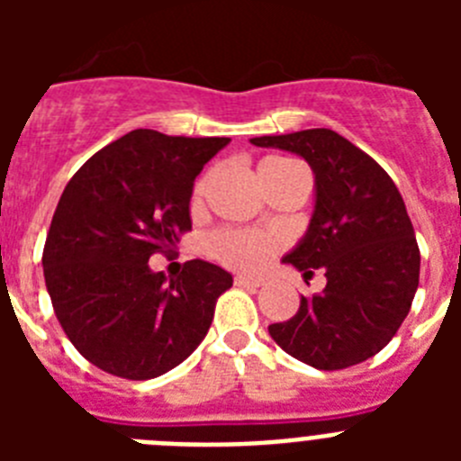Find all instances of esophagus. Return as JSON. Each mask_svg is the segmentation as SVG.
<instances>
[{"instance_id": "esophagus-1", "label": "esophagus", "mask_w": 461, "mask_h": 461, "mask_svg": "<svg viewBox=\"0 0 461 461\" xmlns=\"http://www.w3.org/2000/svg\"><path fill=\"white\" fill-rule=\"evenodd\" d=\"M235 286H240V288H258V286H263V279H258V276H242V275H238V276H235Z\"/></svg>"}]
</instances>
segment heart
<instances>
[{
	"label": "heart",
	"instance_id": "heart-1",
	"mask_svg": "<svg viewBox=\"0 0 461 461\" xmlns=\"http://www.w3.org/2000/svg\"><path fill=\"white\" fill-rule=\"evenodd\" d=\"M288 166H295V161L284 157H267L260 161L258 175L260 180L267 177V175L276 173L281 168H288ZM207 191V177H201L195 182L194 189H191L189 207L191 212H198L203 207V198H205ZM210 254L223 263V266L233 267V270H258L272 258L276 249V240L270 235L256 233V230H247V228H219L210 235Z\"/></svg>",
	"mask_w": 461,
	"mask_h": 461
}]
</instances>
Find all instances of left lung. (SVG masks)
Masks as SVG:
<instances>
[{
	"label": "left lung",
	"instance_id": "1",
	"mask_svg": "<svg viewBox=\"0 0 461 461\" xmlns=\"http://www.w3.org/2000/svg\"><path fill=\"white\" fill-rule=\"evenodd\" d=\"M295 152L316 175L307 238L284 258L304 276L325 270L323 293L300 297L293 319L272 323L276 344L323 372L360 365L397 335L420 281V249L402 194L381 166L332 129L251 138Z\"/></svg>",
	"mask_w": 461,
	"mask_h": 461
}]
</instances>
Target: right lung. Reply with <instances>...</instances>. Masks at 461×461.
I'll return each instance as SVG.
<instances>
[{
	"label": "right lung",
	"mask_w": 461,
	"mask_h": 461,
	"mask_svg": "<svg viewBox=\"0 0 461 461\" xmlns=\"http://www.w3.org/2000/svg\"><path fill=\"white\" fill-rule=\"evenodd\" d=\"M228 140L136 129L68 180L43 247V276L57 321L94 367L148 381L177 367L207 335L233 276L195 258L168 284L148 260L189 233L195 175Z\"/></svg>",
	"instance_id": "obj_1"
}]
</instances>
